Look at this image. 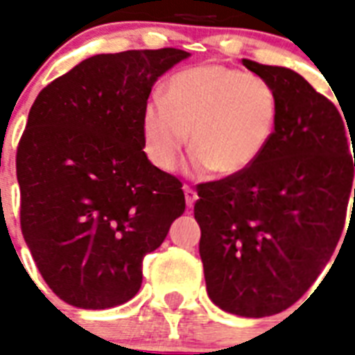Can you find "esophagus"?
<instances>
[{"instance_id": "obj_1", "label": "esophagus", "mask_w": 355, "mask_h": 355, "mask_svg": "<svg viewBox=\"0 0 355 355\" xmlns=\"http://www.w3.org/2000/svg\"><path fill=\"white\" fill-rule=\"evenodd\" d=\"M184 197H186V205H188V208H191V206L195 205V200L199 199V197H197V191L189 188V186H184Z\"/></svg>"}]
</instances>
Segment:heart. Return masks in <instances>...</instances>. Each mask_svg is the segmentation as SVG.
<instances>
[{"label": "heart", "mask_w": 355, "mask_h": 355, "mask_svg": "<svg viewBox=\"0 0 355 355\" xmlns=\"http://www.w3.org/2000/svg\"><path fill=\"white\" fill-rule=\"evenodd\" d=\"M278 96L269 80L223 64H200L171 75L164 97L145 103L139 119L149 162L173 171L189 141L188 169L234 177L263 156L278 127Z\"/></svg>", "instance_id": "heart-1"}]
</instances>
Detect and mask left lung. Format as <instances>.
Returning <instances> with one entry per match:
<instances>
[{"label":"left lung","instance_id":"8db88e82","mask_svg":"<svg viewBox=\"0 0 355 355\" xmlns=\"http://www.w3.org/2000/svg\"><path fill=\"white\" fill-rule=\"evenodd\" d=\"M243 66L278 96L275 138L247 171L200 184L193 211L208 297L259 319L297 302L336 250L352 199L354 127L297 71Z\"/></svg>","mask_w":355,"mask_h":355}]
</instances>
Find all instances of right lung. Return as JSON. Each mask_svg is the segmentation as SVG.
I'll list each match as a JSON object with an SVG mask.
<instances>
[{"label": "right lung", "mask_w": 355, "mask_h": 355, "mask_svg": "<svg viewBox=\"0 0 355 355\" xmlns=\"http://www.w3.org/2000/svg\"><path fill=\"white\" fill-rule=\"evenodd\" d=\"M189 53L96 55L38 94L16 153L21 234L42 278L83 309L125 304L141 261L186 210L182 184L144 153L153 85Z\"/></svg>", "instance_id": "right-lung-1"}]
</instances>
